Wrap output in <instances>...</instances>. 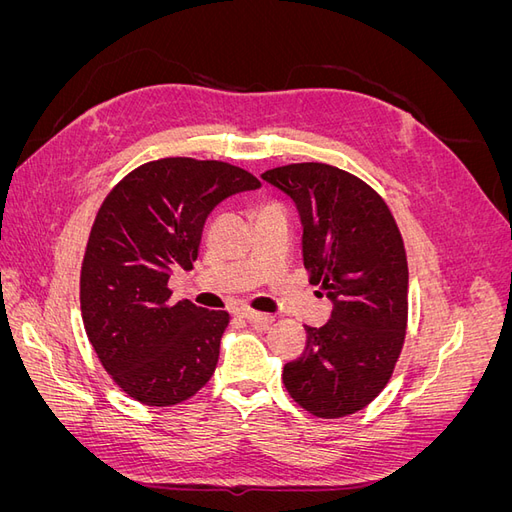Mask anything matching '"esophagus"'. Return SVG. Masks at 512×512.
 I'll list each match as a JSON object with an SVG mask.
<instances>
[{"instance_id":"34e87169","label":"esophagus","mask_w":512,"mask_h":512,"mask_svg":"<svg viewBox=\"0 0 512 512\" xmlns=\"http://www.w3.org/2000/svg\"><path fill=\"white\" fill-rule=\"evenodd\" d=\"M235 314H237L239 318L247 320V322L256 324V327H269V324L273 322V316H269V314H260V312H254V309H237Z\"/></svg>"}]
</instances>
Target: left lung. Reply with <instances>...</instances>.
<instances>
[{
	"instance_id": "obj_1",
	"label": "left lung",
	"mask_w": 512,
	"mask_h": 512,
	"mask_svg": "<svg viewBox=\"0 0 512 512\" xmlns=\"http://www.w3.org/2000/svg\"><path fill=\"white\" fill-rule=\"evenodd\" d=\"M297 205L309 282L333 303L324 327H305L284 384L320 418L363 410L391 380L408 324V260L378 192L342 168L288 164L260 175Z\"/></svg>"
}]
</instances>
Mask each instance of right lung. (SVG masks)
<instances>
[{
	"label": "right lung",
	"instance_id": "obj_1",
	"mask_svg": "<svg viewBox=\"0 0 512 512\" xmlns=\"http://www.w3.org/2000/svg\"><path fill=\"white\" fill-rule=\"evenodd\" d=\"M258 188L239 166L164 158L138 166L104 198L81 267V312L102 367L132 399L175 406L213 376L230 316L173 305L168 280L192 269L207 215Z\"/></svg>",
	"mask_w": 512,
	"mask_h": 512
}]
</instances>
